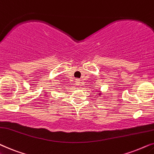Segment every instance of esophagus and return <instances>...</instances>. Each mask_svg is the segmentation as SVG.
Instances as JSON below:
<instances>
[{
    "mask_svg": "<svg viewBox=\"0 0 154 154\" xmlns=\"http://www.w3.org/2000/svg\"><path fill=\"white\" fill-rule=\"evenodd\" d=\"M75 84H76V85L77 86H80V85H81V82H80V80H79V79H77L75 80Z\"/></svg>",
    "mask_w": 154,
    "mask_h": 154,
    "instance_id": "esophagus-1",
    "label": "esophagus"
}]
</instances>
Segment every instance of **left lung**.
Masks as SVG:
<instances>
[{"label":"left lung","instance_id":"obj_1","mask_svg":"<svg viewBox=\"0 0 154 154\" xmlns=\"http://www.w3.org/2000/svg\"><path fill=\"white\" fill-rule=\"evenodd\" d=\"M101 94H102V93H101V92H100V93H98V95H99V96H101Z\"/></svg>","mask_w":154,"mask_h":154}]
</instances>
